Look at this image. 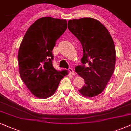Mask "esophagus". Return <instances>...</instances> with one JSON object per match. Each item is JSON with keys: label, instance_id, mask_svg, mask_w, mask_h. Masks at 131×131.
<instances>
[{"label": "esophagus", "instance_id": "obj_1", "mask_svg": "<svg viewBox=\"0 0 131 131\" xmlns=\"http://www.w3.org/2000/svg\"><path fill=\"white\" fill-rule=\"evenodd\" d=\"M68 70L69 71V72H70L72 75H74L75 74V73L74 69H73L72 68H69Z\"/></svg>", "mask_w": 131, "mask_h": 131}]
</instances>
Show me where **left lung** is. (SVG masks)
Returning <instances> with one entry per match:
<instances>
[{"mask_svg":"<svg viewBox=\"0 0 131 131\" xmlns=\"http://www.w3.org/2000/svg\"><path fill=\"white\" fill-rule=\"evenodd\" d=\"M68 28L83 47V65L76 67L75 71L85 84L78 91L84 97L96 96L107 86L114 70L116 54L113 38L104 24L92 18L69 20Z\"/></svg>","mask_w":131,"mask_h":131,"instance_id":"obj_1","label":"left lung"}]
</instances>
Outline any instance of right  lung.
Listing matches in <instances>:
<instances>
[{"label": "right lung", "instance_id": "obj_1", "mask_svg": "<svg viewBox=\"0 0 131 131\" xmlns=\"http://www.w3.org/2000/svg\"><path fill=\"white\" fill-rule=\"evenodd\" d=\"M67 28L66 20L45 17L27 29L18 50L19 72L31 93L38 98L51 97L60 80L68 74L57 71L52 63L56 42Z\"/></svg>", "mask_w": 131, "mask_h": 131}]
</instances>
